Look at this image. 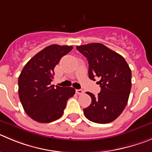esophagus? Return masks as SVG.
<instances>
[{
	"instance_id": "1",
	"label": "esophagus",
	"mask_w": 152,
	"mask_h": 152,
	"mask_svg": "<svg viewBox=\"0 0 152 152\" xmlns=\"http://www.w3.org/2000/svg\"><path fill=\"white\" fill-rule=\"evenodd\" d=\"M76 93L77 94L81 95V94H84V91L82 90V89H76Z\"/></svg>"
}]
</instances>
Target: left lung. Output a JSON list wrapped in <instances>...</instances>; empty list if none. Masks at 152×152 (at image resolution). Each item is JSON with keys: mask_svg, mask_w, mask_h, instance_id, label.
<instances>
[{"mask_svg": "<svg viewBox=\"0 0 152 152\" xmlns=\"http://www.w3.org/2000/svg\"><path fill=\"white\" fill-rule=\"evenodd\" d=\"M76 49L88 61V76L98 77L101 90L98 96L86 92L91 103L83 112L88 120L107 124L115 120L125 108L131 89V70L121 55L102 43L77 46Z\"/></svg>", "mask_w": 152, "mask_h": 152, "instance_id": "left-lung-1", "label": "left lung"}]
</instances>
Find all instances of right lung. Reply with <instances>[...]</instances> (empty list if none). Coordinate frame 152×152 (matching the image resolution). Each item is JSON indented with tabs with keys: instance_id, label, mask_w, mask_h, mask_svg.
Instances as JSON below:
<instances>
[{
	"instance_id": "add662e5",
	"label": "right lung",
	"mask_w": 152,
	"mask_h": 152,
	"mask_svg": "<svg viewBox=\"0 0 152 152\" xmlns=\"http://www.w3.org/2000/svg\"><path fill=\"white\" fill-rule=\"evenodd\" d=\"M72 49L71 46L53 44L47 46L25 64L19 75L20 101L27 115L37 122L49 123L58 119L68 99L74 95L73 88H55L51 85L55 66Z\"/></svg>"
}]
</instances>
